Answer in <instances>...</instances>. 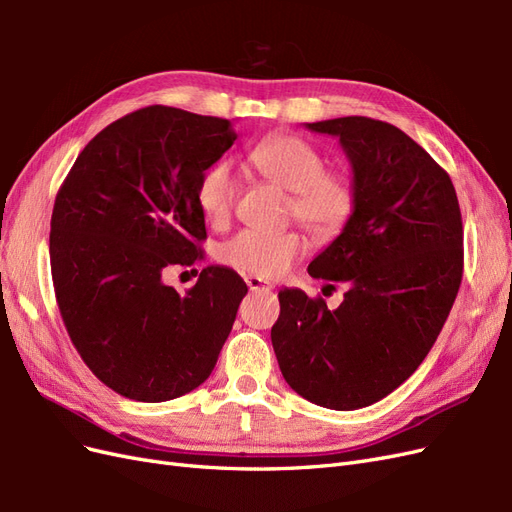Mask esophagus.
<instances>
[{"label": "esophagus", "instance_id": "34e87169", "mask_svg": "<svg viewBox=\"0 0 512 512\" xmlns=\"http://www.w3.org/2000/svg\"><path fill=\"white\" fill-rule=\"evenodd\" d=\"M245 284H247V288L250 290H265V292H269V290H273V284L271 282H265V280H260V277H245Z\"/></svg>", "mask_w": 512, "mask_h": 512}]
</instances>
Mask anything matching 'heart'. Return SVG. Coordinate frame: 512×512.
<instances>
[{
    "label": "heart",
    "mask_w": 512,
    "mask_h": 512,
    "mask_svg": "<svg viewBox=\"0 0 512 512\" xmlns=\"http://www.w3.org/2000/svg\"><path fill=\"white\" fill-rule=\"evenodd\" d=\"M247 166L269 183L290 192L288 215L297 218L318 241H331L352 220L356 190L348 175L327 170L322 153L294 134L262 138L245 156ZM237 198V179L226 162L213 164L198 181L196 200L207 222H228ZM305 241L297 230H241L222 243L218 258L239 273L275 280L301 258Z\"/></svg>",
    "instance_id": "b5f03b06"
}]
</instances>
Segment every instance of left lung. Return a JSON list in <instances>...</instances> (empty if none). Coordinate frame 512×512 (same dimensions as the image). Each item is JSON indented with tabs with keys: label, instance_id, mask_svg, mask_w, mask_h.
Segmentation results:
<instances>
[{
	"label": "left lung",
	"instance_id": "1",
	"mask_svg": "<svg viewBox=\"0 0 512 512\" xmlns=\"http://www.w3.org/2000/svg\"><path fill=\"white\" fill-rule=\"evenodd\" d=\"M305 128L339 138L352 170V220L307 267L346 294L329 309L280 290L271 342L292 391L359 410L404 384L438 339L463 273L461 211L446 170L391 123L337 117Z\"/></svg>",
	"mask_w": 512,
	"mask_h": 512
}]
</instances>
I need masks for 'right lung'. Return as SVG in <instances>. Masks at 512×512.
I'll return each mask as SVG.
<instances>
[{
  "mask_svg": "<svg viewBox=\"0 0 512 512\" xmlns=\"http://www.w3.org/2000/svg\"><path fill=\"white\" fill-rule=\"evenodd\" d=\"M235 141L228 119L147 106L91 138L55 198L61 318L87 367L123 397H181L218 363L245 282L211 265L179 294L164 271L198 258V181Z\"/></svg>",
  "mask_w": 512,
  "mask_h": 512,
  "instance_id": "add662e5",
  "label": "right lung"
}]
</instances>
